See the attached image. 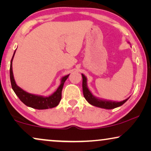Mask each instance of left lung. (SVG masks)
I'll return each mask as SVG.
<instances>
[{"mask_svg": "<svg viewBox=\"0 0 151 151\" xmlns=\"http://www.w3.org/2000/svg\"><path fill=\"white\" fill-rule=\"evenodd\" d=\"M129 43V42H128ZM82 91H83V95L84 98L90 104L93 105L94 106L99 107V108H102L104 109H113L117 107H119L122 106V105L124 104L127 101L129 100V98L126 99V100L123 101H120V102H117V101H113V100H105V99L100 98L98 97L95 96L92 93L91 91L89 90L87 86V78L84 74L82 73Z\"/></svg>", "mask_w": 151, "mask_h": 151, "instance_id": "left-lung-1", "label": "left lung"}]
</instances>
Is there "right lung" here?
Listing matches in <instances>:
<instances>
[{
    "label": "right lung",
    "instance_id": "right-lung-1",
    "mask_svg": "<svg viewBox=\"0 0 151 151\" xmlns=\"http://www.w3.org/2000/svg\"><path fill=\"white\" fill-rule=\"evenodd\" d=\"M15 53L16 50L14 51V55L11 60V63H10V80H11L12 89L14 90V93L18 97L20 101L23 102L26 106H29L33 109H39V110L51 109L58 106L62 98V90H63L64 84L69 76V74L63 76L61 78L60 86L58 87L57 90L50 96H42L29 93L24 91L20 86H18L16 83L15 80H14L13 69H12V62H13Z\"/></svg>",
    "mask_w": 151,
    "mask_h": 151
}]
</instances>
